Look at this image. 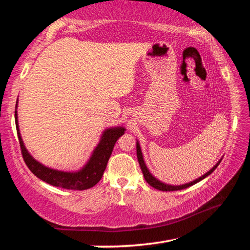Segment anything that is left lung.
<instances>
[{"label": "left lung", "instance_id": "obj_1", "mask_svg": "<svg viewBox=\"0 0 250 250\" xmlns=\"http://www.w3.org/2000/svg\"><path fill=\"white\" fill-rule=\"evenodd\" d=\"M137 156H138V161H139V164H140V167H141V171L143 173V176H145L146 181L149 183L152 188H154L156 189H159V191H166V192H170V191H179V189H184V188H189V186H192L194 184H196L197 182L202 181L203 179H205L206 176H208L209 174H211V173L214 172L215 168H216L218 167V164L221 163L222 159L218 161V162L215 164V166L210 168V170L205 173L204 175H202L201 177H198V179L194 180L192 182H189V183H186V184H182V185H168V184H166L163 183V182L159 181L156 177H154L153 175L151 174L149 168L146 167V163H145V160H143V155H142V151H141V147H140V143H139V141H137Z\"/></svg>", "mask_w": 250, "mask_h": 250}]
</instances>
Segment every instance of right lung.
Listing matches in <instances>:
<instances>
[{
	"mask_svg": "<svg viewBox=\"0 0 250 250\" xmlns=\"http://www.w3.org/2000/svg\"><path fill=\"white\" fill-rule=\"evenodd\" d=\"M15 108H18V103H16ZM15 124L23 159L33 174H35L39 179L50 185L66 189H76V191L90 188L101 180L105 167H107L110 155L112 153L113 146H115L118 139L125 131L124 126L119 125L105 129L101 134L100 141L95 147V150L92 151L87 163L78 171L65 172L45 167L44 164L40 163L39 161H36L29 154V152L24 146L23 139L20 133L18 111H15Z\"/></svg>",
	"mask_w": 250,
	"mask_h": 250,
	"instance_id": "add662e5",
	"label": "right lung"
}]
</instances>
